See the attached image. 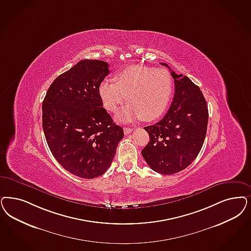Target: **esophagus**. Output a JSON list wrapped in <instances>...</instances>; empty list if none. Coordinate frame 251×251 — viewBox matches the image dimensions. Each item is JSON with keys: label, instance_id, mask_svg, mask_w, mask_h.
Masks as SVG:
<instances>
[{"label": "esophagus", "instance_id": "34e87169", "mask_svg": "<svg viewBox=\"0 0 251 251\" xmlns=\"http://www.w3.org/2000/svg\"><path fill=\"white\" fill-rule=\"evenodd\" d=\"M123 130H124V133H125V134H130V132L133 130V129H132V128H126V127H125V128L123 129Z\"/></svg>", "mask_w": 251, "mask_h": 251}]
</instances>
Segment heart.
<instances>
[{
    "mask_svg": "<svg viewBox=\"0 0 251 251\" xmlns=\"http://www.w3.org/2000/svg\"><path fill=\"white\" fill-rule=\"evenodd\" d=\"M115 80L101 81L98 95L110 112H117L126 99L130 102L119 114V121H155L164 114L172 101L173 78L166 69L130 65L118 71Z\"/></svg>",
    "mask_w": 251,
    "mask_h": 251,
    "instance_id": "heart-1",
    "label": "heart"
}]
</instances>
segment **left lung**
Returning <instances> with one entry per match:
<instances>
[{"mask_svg":"<svg viewBox=\"0 0 251 251\" xmlns=\"http://www.w3.org/2000/svg\"><path fill=\"white\" fill-rule=\"evenodd\" d=\"M168 67L175 84L169 111L161 121L145 127L149 143L142 150L148 166L156 173H179L196 159L207 133L208 110L199 87L190 78Z\"/></svg>","mask_w":251,"mask_h":251,"instance_id":"left-lung-1","label":"left lung"}]
</instances>
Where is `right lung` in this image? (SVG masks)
Returning <instances> with one entry per match:
<instances>
[{
	"mask_svg": "<svg viewBox=\"0 0 251 251\" xmlns=\"http://www.w3.org/2000/svg\"><path fill=\"white\" fill-rule=\"evenodd\" d=\"M108 74L104 61L80 60L52 81L43 102V128L52 156L84 179L107 171L124 136L98 95Z\"/></svg>",
	"mask_w": 251,
	"mask_h": 251,
	"instance_id": "1",
	"label": "right lung"
}]
</instances>
